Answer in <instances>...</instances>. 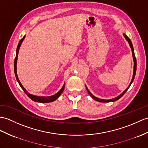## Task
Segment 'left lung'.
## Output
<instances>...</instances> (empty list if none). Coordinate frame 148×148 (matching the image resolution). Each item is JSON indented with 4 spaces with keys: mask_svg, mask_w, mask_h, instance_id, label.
<instances>
[{
    "mask_svg": "<svg viewBox=\"0 0 148 148\" xmlns=\"http://www.w3.org/2000/svg\"><path fill=\"white\" fill-rule=\"evenodd\" d=\"M123 36L125 37V38L126 39V40L128 42V43H129V46H130V49H131L132 53V57H133V60H134V72H133V75H132V80H131V81H130L128 88H127L126 90L122 92V93H121V95H119L118 97H115V98H112V99H99V98H97V97H95V96H94L93 95H92V93H91V92H90V91H89V90L88 89L87 86H86V90H87V91H88V92L89 93V95H90L91 96V97L92 99H94L95 100H96V101H99V102H103V103H105V102H113V101H115L118 100V99L121 98L122 97V96L125 94V92L128 90V89H129V87L130 86V85H131V84L132 83V82H133L134 79V77H135V75H136V68H137V62H136V58L135 54H134V48H133V46H132V42H131V41H130V40L129 38V37H128L127 36L125 33H123Z\"/></svg>",
    "mask_w": 148,
    "mask_h": 148,
    "instance_id": "left-lung-1",
    "label": "left lung"
}]
</instances>
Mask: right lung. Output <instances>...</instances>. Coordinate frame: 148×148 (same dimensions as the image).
Returning <instances> with one entry per match:
<instances>
[{
    "label": "right lung",
    "instance_id": "add662e5",
    "mask_svg": "<svg viewBox=\"0 0 148 148\" xmlns=\"http://www.w3.org/2000/svg\"><path fill=\"white\" fill-rule=\"evenodd\" d=\"M25 37H26V36H23V38L19 41L18 47H17V49H16V58H15V60H14V73H15L16 79H17V81H18L21 88L23 89V90L25 91V92L26 94V95L31 99H32L33 101H36V102H39V103H49V102L54 101L55 100H56V99H57L58 97H60L62 93V92H63V91L64 90V88H65V84H64L62 88H61V90L58 92H57L56 94H55L52 96H50V97H38V96L33 95L29 93V92L26 91V89L23 87V86L22 85L21 83V82L19 79L18 74H17V60H18V53H19V49H20V47H21V45L23 40H25Z\"/></svg>",
    "mask_w": 148,
    "mask_h": 148
}]
</instances>
